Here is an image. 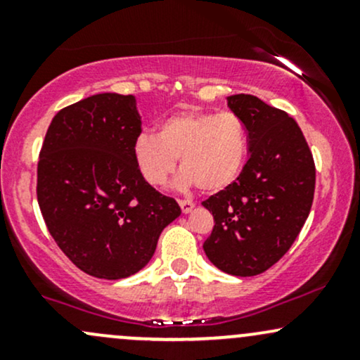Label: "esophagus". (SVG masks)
<instances>
[{
	"label": "esophagus",
	"instance_id": "1",
	"mask_svg": "<svg viewBox=\"0 0 360 360\" xmlns=\"http://www.w3.org/2000/svg\"><path fill=\"white\" fill-rule=\"evenodd\" d=\"M179 206L183 210V213H189L194 208V203L189 200H179Z\"/></svg>",
	"mask_w": 360,
	"mask_h": 360
}]
</instances>
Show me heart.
Wrapping results in <instances>:
<instances>
[{"label": "heart", "instance_id": "b5f03b06", "mask_svg": "<svg viewBox=\"0 0 360 360\" xmlns=\"http://www.w3.org/2000/svg\"><path fill=\"white\" fill-rule=\"evenodd\" d=\"M247 150V128L229 111H179L159 123L157 135L140 134L131 147L146 183L155 188L166 184L179 159V186L198 184L206 193L221 191L237 179Z\"/></svg>", "mask_w": 360, "mask_h": 360}]
</instances>
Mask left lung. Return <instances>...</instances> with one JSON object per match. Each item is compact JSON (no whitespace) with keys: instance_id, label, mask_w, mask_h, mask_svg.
<instances>
[{"instance_id":"obj_1","label":"left lung","mask_w":360,"mask_h":360,"mask_svg":"<svg viewBox=\"0 0 360 360\" xmlns=\"http://www.w3.org/2000/svg\"><path fill=\"white\" fill-rule=\"evenodd\" d=\"M249 135V160L229 188L203 201L213 232L203 249L232 276H257L283 257L311 210L315 162L303 131L286 111L252 94L226 98Z\"/></svg>"}]
</instances>
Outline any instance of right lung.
Listing matches in <instances>:
<instances>
[{"label":"right lung","instance_id":"add662e5","mask_svg":"<svg viewBox=\"0 0 360 360\" xmlns=\"http://www.w3.org/2000/svg\"><path fill=\"white\" fill-rule=\"evenodd\" d=\"M142 134L135 96L101 93L60 110L40 150L37 200L60 250L86 274L123 279L146 267L181 214L131 154Z\"/></svg>","mask_w":360,"mask_h":360}]
</instances>
